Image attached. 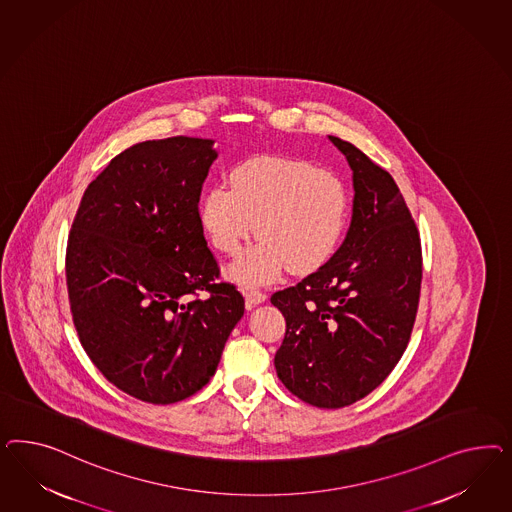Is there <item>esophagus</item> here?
Returning a JSON list of instances; mask_svg holds the SVG:
<instances>
[{
	"mask_svg": "<svg viewBox=\"0 0 512 512\" xmlns=\"http://www.w3.org/2000/svg\"><path fill=\"white\" fill-rule=\"evenodd\" d=\"M244 296H246V308H248V310L259 306V304H263L264 300L268 298V296L264 295L263 291H255V289L244 291Z\"/></svg>",
	"mask_w": 512,
	"mask_h": 512,
	"instance_id": "1",
	"label": "esophagus"
}]
</instances>
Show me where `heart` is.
Masks as SVG:
<instances>
[{"mask_svg": "<svg viewBox=\"0 0 512 512\" xmlns=\"http://www.w3.org/2000/svg\"><path fill=\"white\" fill-rule=\"evenodd\" d=\"M231 180L233 187L216 182L204 191L201 221L227 255L253 233L261 238L229 266L236 283H272L287 266L302 274L332 257L349 212L347 187L336 172L266 155L240 163Z\"/></svg>", "mask_w": 512, "mask_h": 512, "instance_id": "1", "label": "heart"}]
</instances>
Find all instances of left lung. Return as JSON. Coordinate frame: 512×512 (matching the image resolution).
Masks as SVG:
<instances>
[{
  "label": "left lung",
  "instance_id": "left-lung-1",
  "mask_svg": "<svg viewBox=\"0 0 512 512\" xmlns=\"http://www.w3.org/2000/svg\"><path fill=\"white\" fill-rule=\"evenodd\" d=\"M353 171V216L334 257L270 302L285 323L279 381L302 402L340 409L394 370L419 308L417 225L394 178L347 140L328 135Z\"/></svg>",
  "mask_w": 512,
  "mask_h": 512
}]
</instances>
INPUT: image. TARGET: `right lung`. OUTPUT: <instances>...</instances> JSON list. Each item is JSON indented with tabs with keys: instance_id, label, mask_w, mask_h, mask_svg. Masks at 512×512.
I'll return each instance as SVG.
<instances>
[{
	"instance_id": "1",
	"label": "right lung",
	"mask_w": 512,
	"mask_h": 512,
	"mask_svg": "<svg viewBox=\"0 0 512 512\" xmlns=\"http://www.w3.org/2000/svg\"><path fill=\"white\" fill-rule=\"evenodd\" d=\"M214 142L171 137L127 148L84 191L69 234L78 340L114 387L142 402L167 405L201 390L244 315L234 285L217 283L202 233Z\"/></svg>"
}]
</instances>
